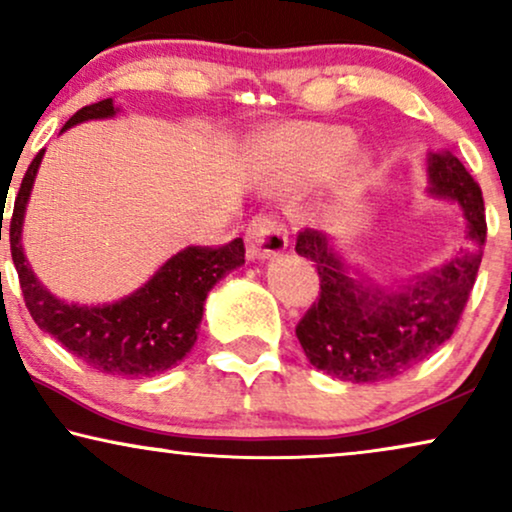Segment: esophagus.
Here are the masks:
<instances>
[{
  "label": "esophagus",
  "instance_id": "1",
  "mask_svg": "<svg viewBox=\"0 0 512 512\" xmlns=\"http://www.w3.org/2000/svg\"><path fill=\"white\" fill-rule=\"evenodd\" d=\"M244 242H247L249 261H265V258L282 254L289 247V233L275 216L258 214L251 219Z\"/></svg>",
  "mask_w": 512,
  "mask_h": 512
}]
</instances>
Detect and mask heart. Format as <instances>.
<instances>
[{"label":"heart","instance_id":"heart-1","mask_svg":"<svg viewBox=\"0 0 512 512\" xmlns=\"http://www.w3.org/2000/svg\"><path fill=\"white\" fill-rule=\"evenodd\" d=\"M272 149L310 174H321L338 167L354 149V135L338 125H305L277 135Z\"/></svg>","mask_w":512,"mask_h":512}]
</instances>
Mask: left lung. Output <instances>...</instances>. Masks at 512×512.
Here are the masks:
<instances>
[{
    "instance_id": "1",
    "label": "left lung",
    "mask_w": 512,
    "mask_h": 512,
    "mask_svg": "<svg viewBox=\"0 0 512 512\" xmlns=\"http://www.w3.org/2000/svg\"><path fill=\"white\" fill-rule=\"evenodd\" d=\"M429 193L452 200L466 216V247L443 268L398 291L363 284L331 237L305 228L296 251L317 265L321 293L296 335L314 368L345 382H384L403 375L452 338L478 277L487 240L485 202L450 151L429 156Z\"/></svg>"
}]
</instances>
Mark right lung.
Instances as JSON below:
<instances>
[{
  "label": "right lung",
  "instance_id": "obj_1",
  "mask_svg": "<svg viewBox=\"0 0 512 512\" xmlns=\"http://www.w3.org/2000/svg\"><path fill=\"white\" fill-rule=\"evenodd\" d=\"M114 100L88 104L65 123L116 114ZM44 158V149L27 167L23 184L13 202L11 256L20 289L34 324L62 342L67 352L95 368L97 373L121 377H153L165 373L191 352L198 340V326L205 310L207 293L226 272L244 263L242 237L212 247H186L160 265L144 286L109 305H76L55 298L34 275L23 251V221L34 177Z\"/></svg>",
  "mask_w": 512,
  "mask_h": 512
}]
</instances>
